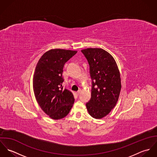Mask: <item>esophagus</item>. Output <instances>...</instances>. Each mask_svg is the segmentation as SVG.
Returning <instances> with one entry per match:
<instances>
[{
  "label": "esophagus",
  "instance_id": "1",
  "mask_svg": "<svg viewBox=\"0 0 157 157\" xmlns=\"http://www.w3.org/2000/svg\"><path fill=\"white\" fill-rule=\"evenodd\" d=\"M80 90H78L77 92H75V94H76V95H78L80 94Z\"/></svg>",
  "mask_w": 157,
  "mask_h": 157
}]
</instances>
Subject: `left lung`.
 <instances>
[{
	"mask_svg": "<svg viewBox=\"0 0 157 157\" xmlns=\"http://www.w3.org/2000/svg\"><path fill=\"white\" fill-rule=\"evenodd\" d=\"M82 52L89 63L92 80L86 108L91 117L101 119L109 114L118 101L121 88L120 71L113 57L103 49L90 48Z\"/></svg>",
	"mask_w": 157,
	"mask_h": 157,
	"instance_id": "obj_1",
	"label": "left lung"
}]
</instances>
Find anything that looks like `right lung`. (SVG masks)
<instances>
[{"label":"right lung","mask_w":157,"mask_h":157,"mask_svg":"<svg viewBox=\"0 0 157 157\" xmlns=\"http://www.w3.org/2000/svg\"><path fill=\"white\" fill-rule=\"evenodd\" d=\"M77 52L63 49H52L39 60L33 77V90L36 100L46 114L53 120L65 117L74 103L73 94L63 89L65 63Z\"/></svg>","instance_id":"1"}]
</instances>
